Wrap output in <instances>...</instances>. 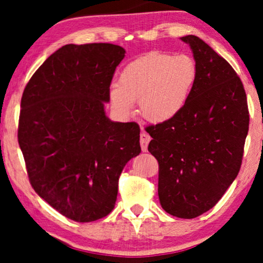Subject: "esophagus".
<instances>
[{
  "label": "esophagus",
  "mask_w": 263,
  "mask_h": 263,
  "mask_svg": "<svg viewBox=\"0 0 263 263\" xmlns=\"http://www.w3.org/2000/svg\"><path fill=\"white\" fill-rule=\"evenodd\" d=\"M150 140H151L150 135L146 134L145 132H142L140 134V145H141V148L144 152L147 151V146H148V142H150Z\"/></svg>",
  "instance_id": "34e87169"
}]
</instances>
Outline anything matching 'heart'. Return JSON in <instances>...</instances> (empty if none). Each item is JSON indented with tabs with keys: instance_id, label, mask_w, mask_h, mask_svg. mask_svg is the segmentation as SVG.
I'll return each mask as SVG.
<instances>
[{
	"instance_id": "heart-1",
	"label": "heart",
	"mask_w": 263,
	"mask_h": 263,
	"mask_svg": "<svg viewBox=\"0 0 263 263\" xmlns=\"http://www.w3.org/2000/svg\"><path fill=\"white\" fill-rule=\"evenodd\" d=\"M197 68L186 54L151 52L132 61L122 70L118 86L109 89L113 108L122 116L139 101L147 121H170L181 111L195 85Z\"/></svg>"
}]
</instances>
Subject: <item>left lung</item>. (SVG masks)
<instances>
[{
    "instance_id": "1",
    "label": "left lung",
    "mask_w": 263,
    "mask_h": 263,
    "mask_svg": "<svg viewBox=\"0 0 263 263\" xmlns=\"http://www.w3.org/2000/svg\"><path fill=\"white\" fill-rule=\"evenodd\" d=\"M180 40L195 60V85L177 116L148 126V151L160 164L162 209L189 219L212 209L238 176L249 111L244 86L231 64L195 35Z\"/></svg>"
}]
</instances>
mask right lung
Returning <instances> with one entry per match:
<instances>
[{
	"mask_svg": "<svg viewBox=\"0 0 263 263\" xmlns=\"http://www.w3.org/2000/svg\"><path fill=\"white\" fill-rule=\"evenodd\" d=\"M125 50L66 45L23 92L18 141L35 193L61 215L92 222L115 209L118 178L141 152L137 123L106 116L109 85Z\"/></svg>",
	"mask_w": 263,
	"mask_h": 263,
	"instance_id": "right-lung-1",
	"label": "right lung"
}]
</instances>
